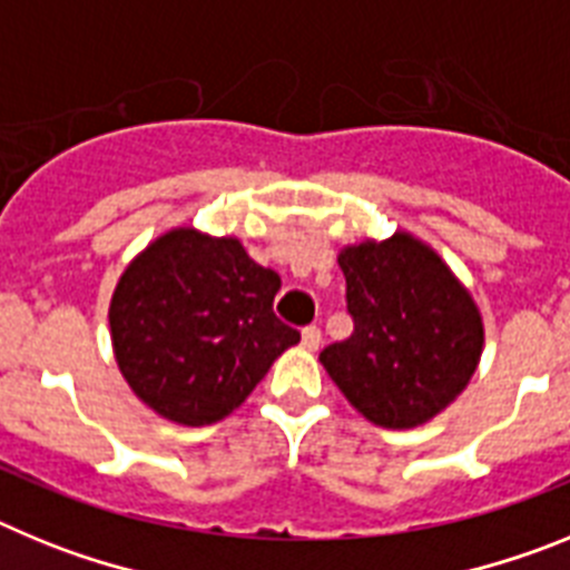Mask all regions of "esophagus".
Instances as JSON below:
<instances>
[{"mask_svg":"<svg viewBox=\"0 0 570 570\" xmlns=\"http://www.w3.org/2000/svg\"><path fill=\"white\" fill-rule=\"evenodd\" d=\"M322 342V331L316 325H308V328H302V345L308 347V351H316Z\"/></svg>","mask_w":570,"mask_h":570,"instance_id":"1","label":"esophagus"}]
</instances>
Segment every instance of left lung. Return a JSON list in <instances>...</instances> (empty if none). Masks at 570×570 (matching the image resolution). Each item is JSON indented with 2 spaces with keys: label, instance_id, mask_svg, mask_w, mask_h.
Wrapping results in <instances>:
<instances>
[{
  "label": "left lung",
  "instance_id": "8db88e82",
  "mask_svg": "<svg viewBox=\"0 0 570 570\" xmlns=\"http://www.w3.org/2000/svg\"><path fill=\"white\" fill-rule=\"evenodd\" d=\"M354 334L320 354L362 416L416 428L462 394L482 354V316L434 250L411 234L340 254Z\"/></svg>",
  "mask_w": 570,
  "mask_h": 570
}]
</instances>
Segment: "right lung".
Masks as SVG:
<instances>
[{
  "instance_id": "obj_1",
  "label": "right lung",
  "mask_w": 570,
  "mask_h": 570,
  "mask_svg": "<svg viewBox=\"0 0 570 570\" xmlns=\"http://www.w3.org/2000/svg\"><path fill=\"white\" fill-rule=\"evenodd\" d=\"M282 279L239 239L179 228L150 242L110 299V336L134 394L179 425H210L299 342L274 314Z\"/></svg>"
}]
</instances>
